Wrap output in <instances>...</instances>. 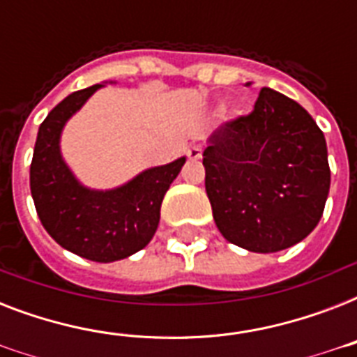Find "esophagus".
Returning <instances> with one entry per match:
<instances>
[{"label":"esophagus","mask_w":357,"mask_h":357,"mask_svg":"<svg viewBox=\"0 0 357 357\" xmlns=\"http://www.w3.org/2000/svg\"><path fill=\"white\" fill-rule=\"evenodd\" d=\"M202 150H204V146L202 144H192L189 148V151H187V155H189V159H200L202 157Z\"/></svg>","instance_id":"obj_1"}]
</instances>
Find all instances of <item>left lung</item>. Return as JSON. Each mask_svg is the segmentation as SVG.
<instances>
[{
  "label": "left lung",
  "mask_w": 357,
  "mask_h": 357,
  "mask_svg": "<svg viewBox=\"0 0 357 357\" xmlns=\"http://www.w3.org/2000/svg\"><path fill=\"white\" fill-rule=\"evenodd\" d=\"M206 192L224 238L259 254L315 229L330 192L324 133L302 105L263 86L252 113L224 122L204 150Z\"/></svg>",
  "instance_id": "8db88e82"
}]
</instances>
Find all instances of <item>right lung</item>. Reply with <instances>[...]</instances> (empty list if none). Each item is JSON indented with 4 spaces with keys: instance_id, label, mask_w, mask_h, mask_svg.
Segmentation results:
<instances>
[{
    "instance_id": "add662e5",
    "label": "right lung",
    "mask_w": 357,
    "mask_h": 357,
    "mask_svg": "<svg viewBox=\"0 0 357 357\" xmlns=\"http://www.w3.org/2000/svg\"><path fill=\"white\" fill-rule=\"evenodd\" d=\"M102 85L72 92L40 123L31 161V196L42 226L63 248L85 259L111 263L150 243L162 198L178 178L185 157L144 170L113 190H91L77 183L61 157L59 139L66 120Z\"/></svg>"
}]
</instances>
